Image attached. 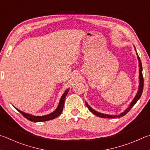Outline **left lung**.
Returning <instances> with one entry per match:
<instances>
[{"instance_id": "obj_1", "label": "left lung", "mask_w": 150, "mask_h": 150, "mask_svg": "<svg viewBox=\"0 0 150 150\" xmlns=\"http://www.w3.org/2000/svg\"><path fill=\"white\" fill-rule=\"evenodd\" d=\"M136 54H137V56H138V59L139 60V67H140V69H139V72H140V74H139V78H140V86H139V89H138V91L137 94H136V97L134 98V99H133V101H132V103L130 104L129 107H128L127 109H126V111H125L123 112H122L121 114H120L119 115H106V114H103V113H100V112H98L96 111L95 110H93V109H91V107L88 105L87 103H86V106L88 108V109L90 110V111L93 113L94 115H97V116H98L99 117H101V118H111V119H115V118H119V117H121L125 116V115H127L128 112H129L130 110L131 109V108H132V107L134 105L136 104V102L138 101V99L140 98V97L142 96V91H143V88H144V78H143V75H142V62H141V60L140 57H139L138 54L137 52H136Z\"/></svg>"}]
</instances>
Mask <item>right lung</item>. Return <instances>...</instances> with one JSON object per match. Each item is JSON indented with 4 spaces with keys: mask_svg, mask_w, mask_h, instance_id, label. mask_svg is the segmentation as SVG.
Wrapping results in <instances>:
<instances>
[{
    "mask_svg": "<svg viewBox=\"0 0 150 150\" xmlns=\"http://www.w3.org/2000/svg\"><path fill=\"white\" fill-rule=\"evenodd\" d=\"M68 91H69V89H68V90H66L64 94L62 95V98L60 100L59 106H58L57 109L55 110L54 112H51V113H50L47 115H45V116H39H39H33V115L25 113V112L21 111H20V110H18L17 109H16L28 120H30V121L33 122L47 121V120L54 119V118L57 117L58 116H59V115L61 114V112L63 110V107H64V105L65 98H66V96H67Z\"/></svg>",
    "mask_w": 150,
    "mask_h": 150,
    "instance_id": "add662e5",
    "label": "right lung"
}]
</instances>
